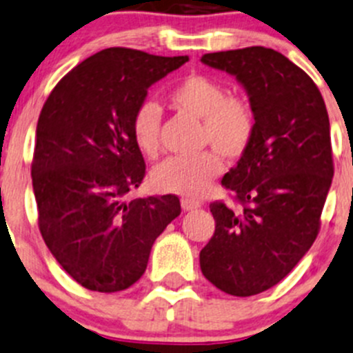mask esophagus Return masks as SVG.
Masks as SVG:
<instances>
[{"label":"esophagus","instance_id":"34e87169","mask_svg":"<svg viewBox=\"0 0 353 353\" xmlns=\"http://www.w3.org/2000/svg\"><path fill=\"white\" fill-rule=\"evenodd\" d=\"M181 206H183L184 212H191V210H198L201 203L194 198H183L181 199Z\"/></svg>","mask_w":353,"mask_h":353}]
</instances>
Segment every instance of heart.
Returning a JSON list of instances; mask_svg holds the SVG:
<instances>
[{
    "mask_svg": "<svg viewBox=\"0 0 353 353\" xmlns=\"http://www.w3.org/2000/svg\"><path fill=\"white\" fill-rule=\"evenodd\" d=\"M172 108L201 119L203 145H212L227 159H237L251 145L256 131L252 104L243 95H227L220 81L205 74H190L169 92ZM131 138L138 150L155 159L160 150V109L141 102L131 117ZM223 170L215 150L193 157H170L152 172V184L162 193L199 196Z\"/></svg>",
    "mask_w": 353,
    "mask_h": 353,
    "instance_id": "obj_1",
    "label": "heart"
}]
</instances>
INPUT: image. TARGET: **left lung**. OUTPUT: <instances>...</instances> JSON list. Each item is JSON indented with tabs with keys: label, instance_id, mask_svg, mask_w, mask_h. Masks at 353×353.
<instances>
[{
	"label": "left lung",
	"instance_id": "8db88e82",
	"mask_svg": "<svg viewBox=\"0 0 353 353\" xmlns=\"http://www.w3.org/2000/svg\"><path fill=\"white\" fill-rule=\"evenodd\" d=\"M201 63L236 77L256 114L251 145L222 179L243 208L210 205L215 232L199 252L208 282L249 297L285 279L318 237L333 179L328 110L311 77L279 51L252 46Z\"/></svg>",
	"mask_w": 353,
	"mask_h": 353
}]
</instances>
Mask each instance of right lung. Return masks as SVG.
I'll use <instances>...</instances> for the list:
<instances>
[{
	"label": "right lung",
	"instance_id": "right-lung-1",
	"mask_svg": "<svg viewBox=\"0 0 353 353\" xmlns=\"http://www.w3.org/2000/svg\"><path fill=\"white\" fill-rule=\"evenodd\" d=\"M186 61L104 49L65 74L41 110L32 160L39 230L88 290L110 294L138 282L155 239L179 216L176 194L128 199L145 177L130 126L148 88Z\"/></svg>",
	"mask_w": 353,
	"mask_h": 353
}]
</instances>
